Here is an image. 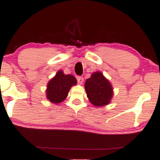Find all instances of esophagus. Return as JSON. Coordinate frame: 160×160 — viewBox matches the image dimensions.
Wrapping results in <instances>:
<instances>
[{"mask_svg": "<svg viewBox=\"0 0 160 160\" xmlns=\"http://www.w3.org/2000/svg\"><path fill=\"white\" fill-rule=\"evenodd\" d=\"M77 82H78L79 84H82L83 82V78L82 77H77Z\"/></svg>", "mask_w": 160, "mask_h": 160, "instance_id": "obj_1", "label": "esophagus"}]
</instances>
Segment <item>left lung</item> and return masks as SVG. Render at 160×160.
Listing matches in <instances>:
<instances>
[{"label":"left lung","mask_w":160,"mask_h":160,"mask_svg":"<svg viewBox=\"0 0 160 160\" xmlns=\"http://www.w3.org/2000/svg\"><path fill=\"white\" fill-rule=\"evenodd\" d=\"M89 101L95 107H104L111 102L113 88L108 79L100 71L94 72L84 84Z\"/></svg>","instance_id":"1"}]
</instances>
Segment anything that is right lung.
Returning <instances> with one entry per match:
<instances>
[{"mask_svg": "<svg viewBox=\"0 0 160 160\" xmlns=\"http://www.w3.org/2000/svg\"><path fill=\"white\" fill-rule=\"evenodd\" d=\"M77 83V79L73 75L64 74L63 70H59L48 82L46 90L47 98L53 103H60L67 98L70 88Z\"/></svg>", "mask_w": 160, "mask_h": 160, "instance_id": "obj_1", "label": "right lung"}]
</instances>
